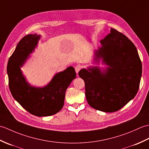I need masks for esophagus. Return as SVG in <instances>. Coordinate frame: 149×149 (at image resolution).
<instances>
[{"label":"esophagus","mask_w":149,"mask_h":149,"mask_svg":"<svg viewBox=\"0 0 149 149\" xmlns=\"http://www.w3.org/2000/svg\"><path fill=\"white\" fill-rule=\"evenodd\" d=\"M80 70H81L80 65H76L75 66V72L77 73V74H78V73L80 71Z\"/></svg>","instance_id":"1"}]
</instances>
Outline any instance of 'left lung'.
Segmentation results:
<instances>
[{
	"instance_id": "8db88e82",
	"label": "left lung",
	"mask_w": 149,
	"mask_h": 149,
	"mask_svg": "<svg viewBox=\"0 0 149 149\" xmlns=\"http://www.w3.org/2000/svg\"><path fill=\"white\" fill-rule=\"evenodd\" d=\"M95 60L108 66L82 69L79 75L85 83V95L89 105L104 112H115L136 95L142 66L138 50L131 41L115 29L100 41Z\"/></svg>"
}]
</instances>
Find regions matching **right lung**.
Returning <instances> with one entry per match:
<instances>
[{"label":"right lung","mask_w":149,"mask_h":149,"mask_svg":"<svg viewBox=\"0 0 149 149\" xmlns=\"http://www.w3.org/2000/svg\"><path fill=\"white\" fill-rule=\"evenodd\" d=\"M40 35L28 34L17 44L9 58L7 72L9 87L14 99L33 115L48 116L61 110L65 91L71 82L76 77L74 68L69 66L65 70L56 74L51 81L42 88L31 86L20 70L31 53L37 46Z\"/></svg>","instance_id":"add662e5"}]
</instances>
